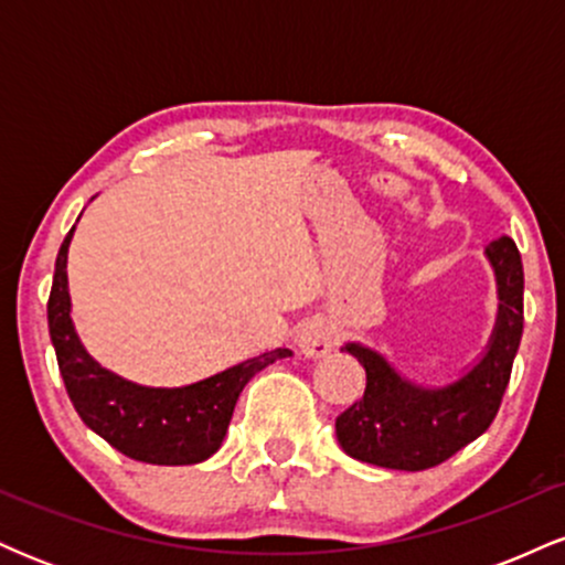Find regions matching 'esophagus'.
<instances>
[{"label":"esophagus","mask_w":565,"mask_h":565,"mask_svg":"<svg viewBox=\"0 0 565 565\" xmlns=\"http://www.w3.org/2000/svg\"><path fill=\"white\" fill-rule=\"evenodd\" d=\"M295 340L300 353L308 355V359H321L334 345V327L323 319H310L297 329Z\"/></svg>","instance_id":"esophagus-1"}]
</instances>
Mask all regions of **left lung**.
Instances as JSON below:
<instances>
[{
    "mask_svg": "<svg viewBox=\"0 0 565 565\" xmlns=\"http://www.w3.org/2000/svg\"><path fill=\"white\" fill-rule=\"evenodd\" d=\"M486 257L497 276V323L483 355L459 380L425 387L401 377L377 350L361 342L342 348L366 369L364 398L334 423L337 440L350 457L387 470H427L494 423L523 334V263L510 236L486 246Z\"/></svg>",
    "mask_w": 565,
    "mask_h": 565,
    "instance_id": "1",
    "label": "left lung"
}]
</instances>
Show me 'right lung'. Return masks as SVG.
<instances>
[{
	"instance_id": "add662e5",
	"label": "right lung",
	"mask_w": 565,
	"mask_h": 565,
	"mask_svg": "<svg viewBox=\"0 0 565 565\" xmlns=\"http://www.w3.org/2000/svg\"><path fill=\"white\" fill-rule=\"evenodd\" d=\"M74 228L57 252L47 323L57 366L76 414L89 430L129 459L148 465L204 462L223 444L233 406L246 382L274 361L289 359L291 350H268L183 387H146L108 372L84 350L71 321L66 263Z\"/></svg>"
}]
</instances>
